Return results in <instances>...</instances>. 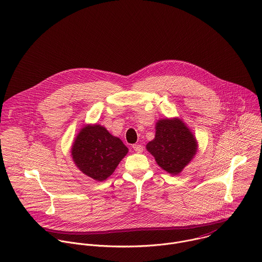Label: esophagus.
Masks as SVG:
<instances>
[{
	"label": "esophagus",
	"instance_id": "1",
	"mask_svg": "<svg viewBox=\"0 0 262 262\" xmlns=\"http://www.w3.org/2000/svg\"><path fill=\"white\" fill-rule=\"evenodd\" d=\"M132 147H133V149H134L136 152H138V154H140V152L143 151V147H142V145H140V144H134Z\"/></svg>",
	"mask_w": 262,
	"mask_h": 262
}]
</instances>
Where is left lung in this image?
<instances>
[{"label":"left lung","instance_id":"1","mask_svg":"<svg viewBox=\"0 0 262 262\" xmlns=\"http://www.w3.org/2000/svg\"><path fill=\"white\" fill-rule=\"evenodd\" d=\"M156 137L146 145L158 165L172 174H178L189 164L197 150L196 139L179 119L160 120Z\"/></svg>","mask_w":262,"mask_h":262}]
</instances>
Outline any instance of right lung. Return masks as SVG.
Returning <instances> with one entry per match:
<instances>
[{"instance_id":"obj_1","label":"right lung","mask_w":262,"mask_h":262,"mask_svg":"<svg viewBox=\"0 0 262 262\" xmlns=\"http://www.w3.org/2000/svg\"><path fill=\"white\" fill-rule=\"evenodd\" d=\"M71 152L79 170L100 182L113 174L128 148L104 127L88 125L77 135Z\"/></svg>"}]
</instances>
